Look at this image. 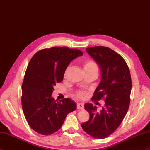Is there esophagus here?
<instances>
[{
    "instance_id": "34e87169",
    "label": "esophagus",
    "mask_w": 150,
    "mask_h": 150,
    "mask_svg": "<svg viewBox=\"0 0 150 150\" xmlns=\"http://www.w3.org/2000/svg\"><path fill=\"white\" fill-rule=\"evenodd\" d=\"M76 107H77L78 109H80V110L84 109V106H83V104L82 103H77V106H76Z\"/></svg>"
}]
</instances>
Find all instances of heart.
Masks as SVG:
<instances>
[{
	"mask_svg": "<svg viewBox=\"0 0 150 150\" xmlns=\"http://www.w3.org/2000/svg\"><path fill=\"white\" fill-rule=\"evenodd\" d=\"M83 71H91V70H98L97 65L93 60L87 59L84 61L83 63ZM87 96L86 92L83 91H78L75 94V96L79 98H85Z\"/></svg>",
	"mask_w": 150,
	"mask_h": 150,
	"instance_id": "obj_1",
	"label": "heart"
}]
</instances>
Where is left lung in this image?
I'll return each instance as SVG.
<instances>
[{
  "instance_id": "8db88e82",
  "label": "left lung",
  "mask_w": 150,
  "mask_h": 150,
  "mask_svg": "<svg viewBox=\"0 0 150 150\" xmlns=\"http://www.w3.org/2000/svg\"><path fill=\"white\" fill-rule=\"evenodd\" d=\"M86 51L98 64L101 81L92 100L105 98V105L100 112L91 103L84 105L89 119L81 125L87 134L95 139L109 136L119 127L129 107L132 80L126 61L110 48L98 46L87 48Z\"/></svg>"
}]
</instances>
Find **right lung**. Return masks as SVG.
Instances as JSON below:
<instances>
[{
    "mask_svg": "<svg viewBox=\"0 0 150 150\" xmlns=\"http://www.w3.org/2000/svg\"><path fill=\"white\" fill-rule=\"evenodd\" d=\"M82 55L78 49L55 47L38 51L31 58L22 86V105L28 124L38 134L55 133L68 114L76 110L71 99L55 100L52 94L54 86L63 80L68 64Z\"/></svg>",
    "mask_w": 150,
    "mask_h": 150,
    "instance_id": "obj_1",
    "label": "right lung"
}]
</instances>
